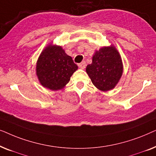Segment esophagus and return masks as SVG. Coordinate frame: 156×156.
Returning a JSON list of instances; mask_svg holds the SVG:
<instances>
[{"label":"esophagus","instance_id":"esophagus-1","mask_svg":"<svg viewBox=\"0 0 156 156\" xmlns=\"http://www.w3.org/2000/svg\"><path fill=\"white\" fill-rule=\"evenodd\" d=\"M78 66L80 67V68H82V69H84V68H85V67H86V62H85L84 61L78 64Z\"/></svg>","mask_w":156,"mask_h":156}]
</instances>
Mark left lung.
Listing matches in <instances>:
<instances>
[{"instance_id": "1", "label": "left lung", "mask_w": 156, "mask_h": 156, "mask_svg": "<svg viewBox=\"0 0 156 156\" xmlns=\"http://www.w3.org/2000/svg\"><path fill=\"white\" fill-rule=\"evenodd\" d=\"M86 71L97 88L104 91L113 89L123 72L122 61L118 51L113 46L101 48L94 53L92 63L87 65Z\"/></svg>"}]
</instances>
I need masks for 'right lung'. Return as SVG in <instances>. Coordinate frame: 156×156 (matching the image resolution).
<instances>
[{"mask_svg": "<svg viewBox=\"0 0 156 156\" xmlns=\"http://www.w3.org/2000/svg\"><path fill=\"white\" fill-rule=\"evenodd\" d=\"M77 68L72 57L61 47L49 45L40 55L36 72L42 86L58 90L69 82Z\"/></svg>", "mask_w": 156, "mask_h": 156, "instance_id": "obj_1", "label": "right lung"}]
</instances>
